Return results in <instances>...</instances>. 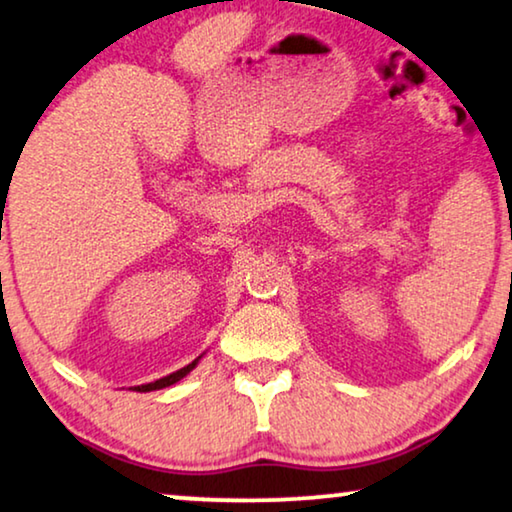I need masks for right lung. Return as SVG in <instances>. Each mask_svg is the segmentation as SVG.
Wrapping results in <instances>:
<instances>
[{
    "label": "right lung",
    "instance_id": "obj_1",
    "mask_svg": "<svg viewBox=\"0 0 512 512\" xmlns=\"http://www.w3.org/2000/svg\"><path fill=\"white\" fill-rule=\"evenodd\" d=\"M4 219V216H2ZM202 359V356H198V359H195L193 363H188V366H184V368H179L177 373H170L167 377H160V380H156V382H149V384H139V387H135V391H156V389H165V387H170V384H174V382H179V380H184V377L191 373V370L198 366V361Z\"/></svg>",
    "mask_w": 512,
    "mask_h": 512
}]
</instances>
